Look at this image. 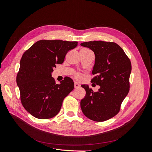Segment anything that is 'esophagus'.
I'll use <instances>...</instances> for the list:
<instances>
[{"instance_id": "1", "label": "esophagus", "mask_w": 152, "mask_h": 152, "mask_svg": "<svg viewBox=\"0 0 152 152\" xmlns=\"http://www.w3.org/2000/svg\"><path fill=\"white\" fill-rule=\"evenodd\" d=\"M80 86V85L78 84L77 82H75V83H74V87H75V88H79V87Z\"/></svg>"}]
</instances>
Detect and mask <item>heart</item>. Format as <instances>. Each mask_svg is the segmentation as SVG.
Returning <instances> with one entry per match:
<instances>
[{
    "label": "heart",
    "instance_id": "b5f03b06",
    "mask_svg": "<svg viewBox=\"0 0 152 152\" xmlns=\"http://www.w3.org/2000/svg\"><path fill=\"white\" fill-rule=\"evenodd\" d=\"M75 79L77 80H80L82 79V75L80 74V73H76L75 74Z\"/></svg>",
    "mask_w": 152,
    "mask_h": 152
}]
</instances>
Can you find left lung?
I'll return each instance as SVG.
<instances>
[{
    "instance_id": "1",
    "label": "left lung",
    "mask_w": 152,
    "mask_h": 152,
    "mask_svg": "<svg viewBox=\"0 0 152 152\" xmlns=\"http://www.w3.org/2000/svg\"><path fill=\"white\" fill-rule=\"evenodd\" d=\"M95 54V64L91 82L99 85L98 92L88 85L81 86L86 95L80 102L82 111L92 121L103 122L115 116L130 88V59L119 45L113 42L94 40L81 43Z\"/></svg>"
}]
</instances>
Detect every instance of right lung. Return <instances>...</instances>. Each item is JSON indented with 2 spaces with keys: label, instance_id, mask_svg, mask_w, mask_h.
Instances as JSON below:
<instances>
[{
  "label": "right lung",
  "instance_id": "obj_1",
  "mask_svg": "<svg viewBox=\"0 0 152 152\" xmlns=\"http://www.w3.org/2000/svg\"><path fill=\"white\" fill-rule=\"evenodd\" d=\"M76 41L40 40L23 54L16 76L20 99L25 109L35 118L48 119L59 113L63 101L74 88L71 78L65 77L56 84L51 72L62 64Z\"/></svg>",
  "mask_w": 152,
  "mask_h": 152
}]
</instances>
